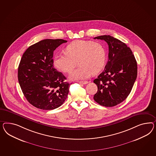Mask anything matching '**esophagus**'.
<instances>
[{"label": "esophagus", "mask_w": 156, "mask_h": 156, "mask_svg": "<svg viewBox=\"0 0 156 156\" xmlns=\"http://www.w3.org/2000/svg\"><path fill=\"white\" fill-rule=\"evenodd\" d=\"M80 83H81V84H86L88 83V82L87 81H80V82H78Z\"/></svg>", "instance_id": "1"}]
</instances>
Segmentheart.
Segmentation results:
<instances>
[{"label": "heart", "instance_id": "b5f03b06", "mask_svg": "<svg viewBox=\"0 0 156 156\" xmlns=\"http://www.w3.org/2000/svg\"><path fill=\"white\" fill-rule=\"evenodd\" d=\"M106 53L102 45L93 41L78 40L70 43L66 48V53L56 55L53 65L61 72L69 73L76 67L78 59L80 66L72 72L69 78L72 80L88 78L99 73L105 64Z\"/></svg>", "mask_w": 156, "mask_h": 156}]
</instances>
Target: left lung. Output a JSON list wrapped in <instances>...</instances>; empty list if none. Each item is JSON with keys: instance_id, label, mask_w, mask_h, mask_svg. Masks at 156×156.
I'll return each instance as SVG.
<instances>
[{"instance_id": "left-lung-1", "label": "left lung", "mask_w": 156, "mask_h": 156, "mask_svg": "<svg viewBox=\"0 0 156 156\" xmlns=\"http://www.w3.org/2000/svg\"><path fill=\"white\" fill-rule=\"evenodd\" d=\"M96 38L108 44L109 53L105 70L94 80L98 86L94 99L100 105L113 107L131 93L137 75V62L131 49L120 40L110 35Z\"/></svg>"}]
</instances>
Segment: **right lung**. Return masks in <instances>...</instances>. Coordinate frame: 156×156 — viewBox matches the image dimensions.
Masks as SVG:
<instances>
[{"mask_svg":"<svg viewBox=\"0 0 156 156\" xmlns=\"http://www.w3.org/2000/svg\"><path fill=\"white\" fill-rule=\"evenodd\" d=\"M62 39H45L30 46L18 67V80L25 98L34 107L54 110L65 101L70 83L53 66V52Z\"/></svg>","mask_w":156,"mask_h":156,"instance_id":"obj_1","label":"right lung"}]
</instances>
